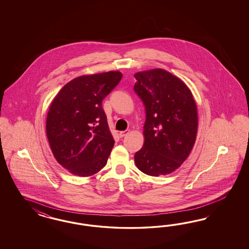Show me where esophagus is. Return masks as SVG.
Segmentation results:
<instances>
[{
	"label": "esophagus",
	"instance_id": "1",
	"mask_svg": "<svg viewBox=\"0 0 249 249\" xmlns=\"http://www.w3.org/2000/svg\"><path fill=\"white\" fill-rule=\"evenodd\" d=\"M128 132H129V130L128 129H126V130H123V131H121L120 132V137H124V136L128 135Z\"/></svg>",
	"mask_w": 249,
	"mask_h": 249
}]
</instances>
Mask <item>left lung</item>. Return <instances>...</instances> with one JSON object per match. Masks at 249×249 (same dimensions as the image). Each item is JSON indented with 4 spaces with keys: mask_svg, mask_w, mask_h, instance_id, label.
Segmentation results:
<instances>
[{
    "mask_svg": "<svg viewBox=\"0 0 249 249\" xmlns=\"http://www.w3.org/2000/svg\"><path fill=\"white\" fill-rule=\"evenodd\" d=\"M134 90L146 109L143 147L134 156L151 176L172 174L188 158L196 142L197 107L186 84L161 68L138 72Z\"/></svg>",
    "mask_w": 249,
    "mask_h": 249,
    "instance_id": "8db88e82",
    "label": "left lung"
}]
</instances>
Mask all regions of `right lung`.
I'll list each match as a JSON object with an SVG mask.
<instances>
[{"label":"right lung","mask_w":249,"mask_h":249,"mask_svg":"<svg viewBox=\"0 0 249 249\" xmlns=\"http://www.w3.org/2000/svg\"><path fill=\"white\" fill-rule=\"evenodd\" d=\"M120 71L80 75L66 84L49 107L46 136L57 162L89 177L107 164L113 148L102 101L121 81Z\"/></svg>","instance_id":"add662e5"}]
</instances>
